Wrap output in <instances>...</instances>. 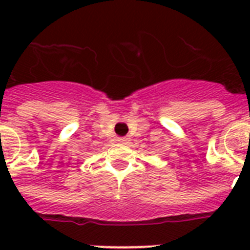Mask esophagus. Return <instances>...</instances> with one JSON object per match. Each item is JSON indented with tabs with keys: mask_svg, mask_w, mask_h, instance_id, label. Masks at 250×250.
<instances>
[{
	"mask_svg": "<svg viewBox=\"0 0 250 250\" xmlns=\"http://www.w3.org/2000/svg\"><path fill=\"white\" fill-rule=\"evenodd\" d=\"M118 141L120 143V144H129L130 139L129 138H120Z\"/></svg>",
	"mask_w": 250,
	"mask_h": 250,
	"instance_id": "obj_1",
	"label": "esophagus"
}]
</instances>
